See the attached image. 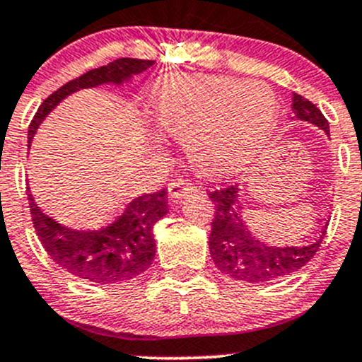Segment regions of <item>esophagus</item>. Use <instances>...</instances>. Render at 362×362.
<instances>
[{
	"mask_svg": "<svg viewBox=\"0 0 362 362\" xmlns=\"http://www.w3.org/2000/svg\"><path fill=\"white\" fill-rule=\"evenodd\" d=\"M197 191V185H192L189 180H184V178H177L170 184L168 187V192H170V198L171 200H178V198L185 197L189 192H194Z\"/></svg>",
	"mask_w": 362,
	"mask_h": 362,
	"instance_id": "esophagus-1",
	"label": "esophagus"
}]
</instances>
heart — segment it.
<instances>
[{"mask_svg": "<svg viewBox=\"0 0 362 362\" xmlns=\"http://www.w3.org/2000/svg\"><path fill=\"white\" fill-rule=\"evenodd\" d=\"M151 103L158 127L185 143L192 168L211 180L248 170L276 123L273 90L232 76H171L155 87Z\"/></svg>", "mask_w": 362, "mask_h": 362, "instance_id": "obj_1", "label": "heart"}]
</instances>
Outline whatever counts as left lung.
<instances>
[{
  "label": "left lung",
  "instance_id": "left-lung-1",
  "mask_svg": "<svg viewBox=\"0 0 362 362\" xmlns=\"http://www.w3.org/2000/svg\"><path fill=\"white\" fill-rule=\"evenodd\" d=\"M291 109L296 119L316 124L330 135L329 121L322 110L302 94H293ZM209 198L216 209L209 235L211 257L219 272L239 282L268 284L298 272L318 252L329 227L327 221L316 241L309 245H272L250 232L239 204L238 185L209 192Z\"/></svg>",
  "mask_w": 362,
  "mask_h": 362
}]
</instances>
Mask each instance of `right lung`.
Returning a JSON list of instances; mask_svg holds the SVG:
<instances>
[{"label":"right lung","mask_w":362,"mask_h":362,"mask_svg":"<svg viewBox=\"0 0 362 362\" xmlns=\"http://www.w3.org/2000/svg\"><path fill=\"white\" fill-rule=\"evenodd\" d=\"M153 64V60L117 59L64 83L42 101L33 116L28 127V150L39 124L64 98L103 83L121 86ZM28 202L33 228L55 264L71 275L94 284H119L143 275L155 257V223L168 212V192L162 189L153 194L134 198L107 227L74 230L44 214L32 194H28Z\"/></svg>","instance_id":"right-lung-1"}]
</instances>
